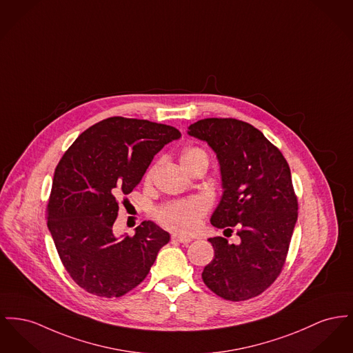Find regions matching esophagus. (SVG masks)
Wrapping results in <instances>:
<instances>
[{
    "instance_id": "esophagus-1",
    "label": "esophagus",
    "mask_w": 353,
    "mask_h": 353,
    "mask_svg": "<svg viewBox=\"0 0 353 353\" xmlns=\"http://www.w3.org/2000/svg\"><path fill=\"white\" fill-rule=\"evenodd\" d=\"M172 241L176 243H181V244H189L192 241L190 237H185V236H179V234H173L172 236Z\"/></svg>"
}]
</instances>
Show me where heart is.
Segmentation results:
<instances>
[{"label":"heart","mask_w":353,"mask_h":353,"mask_svg":"<svg viewBox=\"0 0 353 353\" xmlns=\"http://www.w3.org/2000/svg\"><path fill=\"white\" fill-rule=\"evenodd\" d=\"M181 166L188 170L190 166L196 164H209V156L207 150L200 146H187L180 154ZM156 166H152L145 174V183L149 184L153 179ZM205 216V205L199 199H189L183 201H173L159 208L154 213L156 220L166 229L180 233L189 234L200 227Z\"/></svg>","instance_id":"heart-1"}]
</instances>
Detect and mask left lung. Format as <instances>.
Returning a JSON list of instances; mask_svg holds the SVG:
<instances>
[{"instance_id": "8db88e82", "label": "left lung", "mask_w": 353, "mask_h": 353, "mask_svg": "<svg viewBox=\"0 0 353 353\" xmlns=\"http://www.w3.org/2000/svg\"><path fill=\"white\" fill-rule=\"evenodd\" d=\"M188 133L216 152L224 193L210 223L237 228L240 244L209 239L214 257L203 270L209 290L244 301L268 290L284 268L297 221L290 169L277 146L253 125L236 119H204Z\"/></svg>"}]
</instances>
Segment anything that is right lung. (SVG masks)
I'll return each mask as SVG.
<instances>
[{"label":"right lung","mask_w":353,"mask_h":353,"mask_svg":"<svg viewBox=\"0 0 353 353\" xmlns=\"http://www.w3.org/2000/svg\"><path fill=\"white\" fill-rule=\"evenodd\" d=\"M179 129L109 117L92 125L56 166L46 207L48 228L73 281L100 297H121L144 281L169 233L143 221L134 236L113 234L120 201L137 187L156 153Z\"/></svg>","instance_id":"add662e5"}]
</instances>
